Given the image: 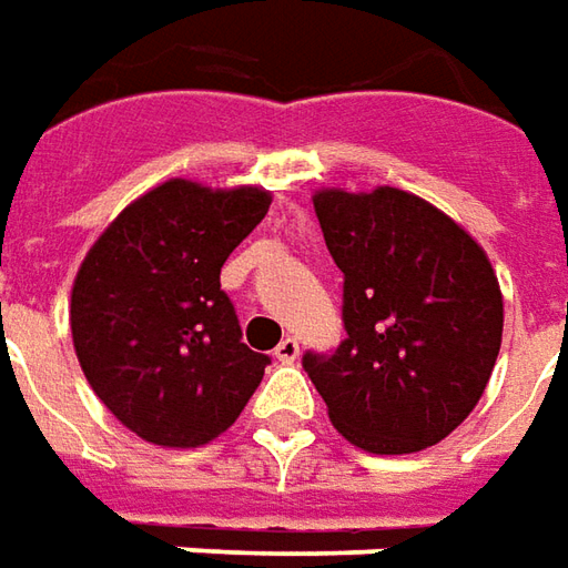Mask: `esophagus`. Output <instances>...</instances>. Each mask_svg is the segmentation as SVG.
Segmentation results:
<instances>
[{"label":"esophagus","instance_id":"obj_1","mask_svg":"<svg viewBox=\"0 0 568 568\" xmlns=\"http://www.w3.org/2000/svg\"><path fill=\"white\" fill-rule=\"evenodd\" d=\"M275 358L281 362V365H293V362L300 358V343H296L293 336H284V339L277 343Z\"/></svg>","mask_w":568,"mask_h":568}]
</instances>
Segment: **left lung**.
<instances>
[{"instance_id": "8db88e82", "label": "left lung", "mask_w": 568, "mask_h": 568, "mask_svg": "<svg viewBox=\"0 0 568 568\" xmlns=\"http://www.w3.org/2000/svg\"><path fill=\"white\" fill-rule=\"evenodd\" d=\"M346 339L303 358L331 424L371 455H414L470 417L495 371L504 296L486 250L417 194L322 187Z\"/></svg>"}]
</instances>
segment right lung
Segmentation results:
<instances>
[{
	"label": "right lung",
	"mask_w": 568,
	"mask_h": 568,
	"mask_svg": "<svg viewBox=\"0 0 568 568\" xmlns=\"http://www.w3.org/2000/svg\"><path fill=\"white\" fill-rule=\"evenodd\" d=\"M260 185L166 179L89 246L70 334L104 408L160 448H201L241 417L268 355L241 343L219 272L268 213Z\"/></svg>",
	"instance_id": "right-lung-1"
}]
</instances>
